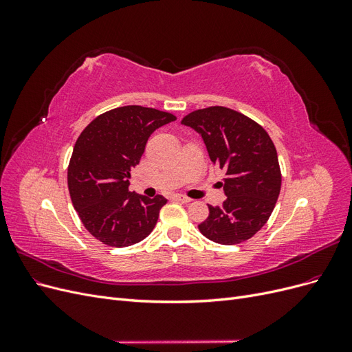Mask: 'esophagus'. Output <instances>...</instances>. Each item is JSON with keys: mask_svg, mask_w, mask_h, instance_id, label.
Instances as JSON below:
<instances>
[{"mask_svg": "<svg viewBox=\"0 0 352 352\" xmlns=\"http://www.w3.org/2000/svg\"><path fill=\"white\" fill-rule=\"evenodd\" d=\"M173 198H175L176 201H179V202H182V204H189V202L192 201V199L185 197V195H173Z\"/></svg>", "mask_w": 352, "mask_h": 352, "instance_id": "34e87169", "label": "esophagus"}]
</instances>
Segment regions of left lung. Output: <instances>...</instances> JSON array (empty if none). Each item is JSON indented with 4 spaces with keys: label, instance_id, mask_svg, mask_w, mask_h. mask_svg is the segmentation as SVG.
<instances>
[{
    "label": "left lung",
    "instance_id": "1",
    "mask_svg": "<svg viewBox=\"0 0 352 352\" xmlns=\"http://www.w3.org/2000/svg\"><path fill=\"white\" fill-rule=\"evenodd\" d=\"M182 123L201 133L211 162L225 170L228 198L220 207L208 206L199 232L221 245L248 241L267 223L280 192L282 173L272 138L248 116L221 105L189 113Z\"/></svg>",
    "mask_w": 352,
    "mask_h": 352
}]
</instances>
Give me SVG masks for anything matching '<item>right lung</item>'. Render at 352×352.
<instances>
[{"mask_svg": "<svg viewBox=\"0 0 352 352\" xmlns=\"http://www.w3.org/2000/svg\"><path fill=\"white\" fill-rule=\"evenodd\" d=\"M176 116L142 105H124L100 114L74 144L67 185L83 226L114 248L145 239L167 199L129 190L131 170L140 164L150 135Z\"/></svg>", "mask_w": 352, "mask_h": 352, "instance_id": "add662e5", "label": "right lung"}]
</instances>
